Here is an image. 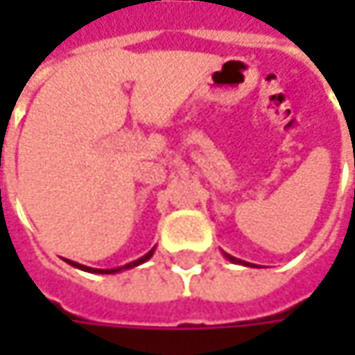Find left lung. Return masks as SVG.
Returning <instances> with one entry per match:
<instances>
[{
  "mask_svg": "<svg viewBox=\"0 0 355 355\" xmlns=\"http://www.w3.org/2000/svg\"><path fill=\"white\" fill-rule=\"evenodd\" d=\"M227 259L231 261V263H239V265H245V266H252L249 265V263H245V261H241V259H235V257H231V254H225Z\"/></svg>",
  "mask_w": 355,
  "mask_h": 355,
  "instance_id": "1",
  "label": "left lung"
}]
</instances>
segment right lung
I'll use <instances>...</instances> for the list:
<instances>
[{
	"instance_id": "add662e5",
	"label": "right lung",
	"mask_w": 355,
	"mask_h": 355,
	"mask_svg": "<svg viewBox=\"0 0 355 355\" xmlns=\"http://www.w3.org/2000/svg\"><path fill=\"white\" fill-rule=\"evenodd\" d=\"M156 249V247H154ZM154 249L150 252H146L144 257H140L138 261H132V263H128V265H124V266H118V268H90V266H85V265H78V263H75V261H69L67 259V263L69 265H73L76 266V268H80V270H87V272H98V275H114V272H120V270H126V268H132V266H138V265H142V263H146L152 254H154Z\"/></svg>"
}]
</instances>
